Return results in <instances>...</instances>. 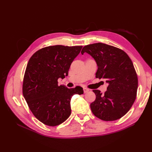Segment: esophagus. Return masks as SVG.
<instances>
[{"label": "esophagus", "instance_id": "34e87169", "mask_svg": "<svg viewBox=\"0 0 152 152\" xmlns=\"http://www.w3.org/2000/svg\"><path fill=\"white\" fill-rule=\"evenodd\" d=\"M83 90H84V93H87V92H88V91H89V89H87V88H86V87H84V88H83Z\"/></svg>", "mask_w": 152, "mask_h": 152}]
</instances>
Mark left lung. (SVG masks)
Returning a JSON list of instances; mask_svg holds the SVG:
<instances>
[{
  "instance_id": "8db88e82",
  "label": "left lung",
  "mask_w": 152,
  "mask_h": 152,
  "mask_svg": "<svg viewBox=\"0 0 152 152\" xmlns=\"http://www.w3.org/2000/svg\"><path fill=\"white\" fill-rule=\"evenodd\" d=\"M84 53L97 63L96 77L108 84L104 94L93 91L96 99L90 105L91 111L102 121L118 120L129 112L136 98L138 80L131 59L123 50L99 42L85 45L81 51Z\"/></svg>"
}]
</instances>
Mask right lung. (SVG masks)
Here are the masks:
<instances>
[{"instance_id": "add662e5", "label": "right lung", "mask_w": 152, "mask_h": 152, "mask_svg": "<svg viewBox=\"0 0 152 152\" xmlns=\"http://www.w3.org/2000/svg\"><path fill=\"white\" fill-rule=\"evenodd\" d=\"M82 48V45H50L39 49L29 59L23 94L34 115L45 125L56 126L65 122L71 114L72 97L84 93L80 86L68 89L58 84L59 78L68 76Z\"/></svg>"}]
</instances>
